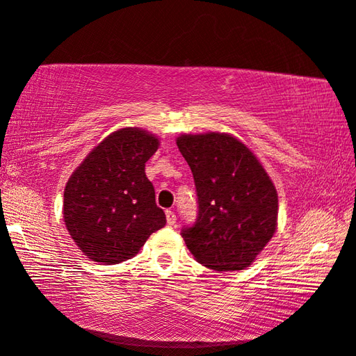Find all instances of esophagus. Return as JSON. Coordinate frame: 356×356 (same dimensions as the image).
Returning <instances> with one entry per match:
<instances>
[{
	"instance_id": "esophagus-1",
	"label": "esophagus",
	"mask_w": 356,
	"mask_h": 356,
	"mask_svg": "<svg viewBox=\"0 0 356 356\" xmlns=\"http://www.w3.org/2000/svg\"><path fill=\"white\" fill-rule=\"evenodd\" d=\"M165 219L168 225H175L177 223V216H175L173 211H165Z\"/></svg>"
}]
</instances>
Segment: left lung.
I'll list each match as a JSON object with an SVG mask.
<instances>
[{
  "instance_id": "8db88e82",
  "label": "left lung",
  "mask_w": 356,
  "mask_h": 356,
  "mask_svg": "<svg viewBox=\"0 0 356 356\" xmlns=\"http://www.w3.org/2000/svg\"><path fill=\"white\" fill-rule=\"evenodd\" d=\"M177 145L198 197L197 222L181 233L189 252L213 270L245 269L277 232L278 194L269 173L232 134H181Z\"/></svg>"
}]
</instances>
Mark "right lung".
<instances>
[{
  "mask_svg": "<svg viewBox=\"0 0 356 356\" xmlns=\"http://www.w3.org/2000/svg\"><path fill=\"white\" fill-rule=\"evenodd\" d=\"M158 148V136L120 128L104 137L68 178L62 208L67 232L93 263L131 259L149 234L165 225L145 175V162Z\"/></svg>",
  "mask_w": 356,
  "mask_h": 356,
  "instance_id": "right-lung-1",
  "label": "right lung"
}]
</instances>
